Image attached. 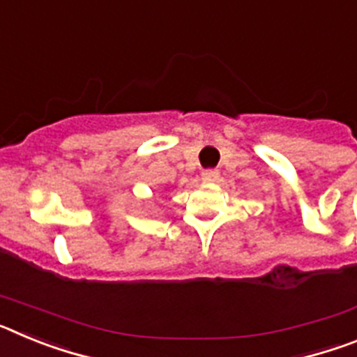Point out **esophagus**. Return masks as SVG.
<instances>
[{
	"label": "esophagus",
	"mask_w": 357,
	"mask_h": 357,
	"mask_svg": "<svg viewBox=\"0 0 357 357\" xmlns=\"http://www.w3.org/2000/svg\"><path fill=\"white\" fill-rule=\"evenodd\" d=\"M218 176H220V172H218V169H204V172H202V181L206 182H216Z\"/></svg>",
	"instance_id": "obj_1"
}]
</instances>
